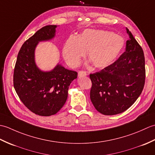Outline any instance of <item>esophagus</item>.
<instances>
[{"mask_svg": "<svg viewBox=\"0 0 155 155\" xmlns=\"http://www.w3.org/2000/svg\"><path fill=\"white\" fill-rule=\"evenodd\" d=\"M87 74V72L84 71H80L79 72H78V77H82V76H86Z\"/></svg>", "mask_w": 155, "mask_h": 155, "instance_id": "34e87169", "label": "esophagus"}]
</instances>
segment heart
I'll use <instances>...</instances> for the list:
<instances>
[{
  "label": "heart",
  "mask_w": 155,
  "mask_h": 155,
  "mask_svg": "<svg viewBox=\"0 0 155 155\" xmlns=\"http://www.w3.org/2000/svg\"><path fill=\"white\" fill-rule=\"evenodd\" d=\"M124 46V39L113 32L87 29L77 37L71 36L66 41L62 55L70 67H76L87 51L92 64L100 68L113 63L121 53Z\"/></svg>",
  "instance_id": "b5f03b06"
}]
</instances>
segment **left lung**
<instances>
[{"label": "left lung", "instance_id": "obj_1", "mask_svg": "<svg viewBox=\"0 0 155 155\" xmlns=\"http://www.w3.org/2000/svg\"><path fill=\"white\" fill-rule=\"evenodd\" d=\"M129 39L124 53L103 70L90 74V98L104 115L127 110L140 95L145 83V61L142 47L127 28Z\"/></svg>", "mask_w": 155, "mask_h": 155}]
</instances>
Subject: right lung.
Instances as JSON below:
<instances>
[{
	"mask_svg": "<svg viewBox=\"0 0 155 155\" xmlns=\"http://www.w3.org/2000/svg\"><path fill=\"white\" fill-rule=\"evenodd\" d=\"M57 27L45 26L26 41L18 52L14 69L16 93L25 106L39 116H51L61 109L67 99L69 85L78 75L61 64L43 72L35 64V50L38 42L53 38Z\"/></svg>",
	"mask_w": 155,
	"mask_h": 155,
	"instance_id": "right-lung-1",
	"label": "right lung"
}]
</instances>
